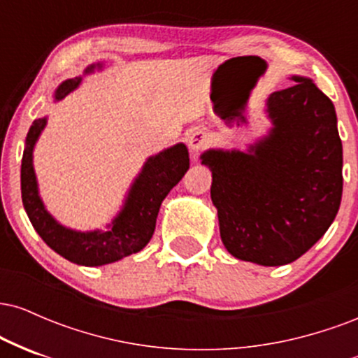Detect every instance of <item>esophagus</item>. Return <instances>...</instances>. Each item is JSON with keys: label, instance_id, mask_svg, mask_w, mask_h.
<instances>
[{"label": "esophagus", "instance_id": "34e87169", "mask_svg": "<svg viewBox=\"0 0 358 358\" xmlns=\"http://www.w3.org/2000/svg\"><path fill=\"white\" fill-rule=\"evenodd\" d=\"M208 143H210V139H208L207 131H205L203 127H195V129L192 131L190 136H188V139H187V145L193 156V159L196 158L199 151H202L208 146Z\"/></svg>", "mask_w": 358, "mask_h": 358}]
</instances>
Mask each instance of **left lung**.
<instances>
[{
	"label": "left lung",
	"instance_id": "8db88e82",
	"mask_svg": "<svg viewBox=\"0 0 358 358\" xmlns=\"http://www.w3.org/2000/svg\"><path fill=\"white\" fill-rule=\"evenodd\" d=\"M289 79L296 84L266 101L273 122L268 136L248 151L208 150L200 156L212 170L210 196L225 249L259 266L301 257L324 236L342 202V139L334 102L311 79ZM244 97L224 99L229 124L242 117Z\"/></svg>",
	"mask_w": 358,
	"mask_h": 358
}]
</instances>
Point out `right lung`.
I'll use <instances>...</instances> for the list:
<instances>
[{
  "mask_svg": "<svg viewBox=\"0 0 358 358\" xmlns=\"http://www.w3.org/2000/svg\"><path fill=\"white\" fill-rule=\"evenodd\" d=\"M99 65V64H97ZM89 65L84 73L94 71ZM82 77L64 80L55 90V101L64 99L79 87ZM47 126V117L35 119L30 126L22 158V200L31 225L48 248L79 266H104L121 261L146 248L153 237L159 207L171 188L190 166L183 143L150 156L143 165L122 203V208L108 225V231H73L57 222L40 199L34 170V148Z\"/></svg>",
  "mask_w": 358,
  "mask_h": 358,
  "instance_id": "1",
  "label": "right lung"
}]
</instances>
